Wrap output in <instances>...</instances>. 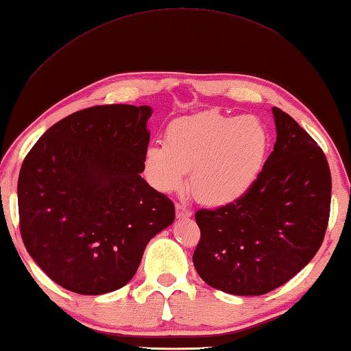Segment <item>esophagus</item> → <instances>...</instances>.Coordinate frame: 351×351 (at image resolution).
<instances>
[{"mask_svg":"<svg viewBox=\"0 0 351 351\" xmlns=\"http://www.w3.org/2000/svg\"><path fill=\"white\" fill-rule=\"evenodd\" d=\"M176 215H177V218H189L192 215V210H189L186 206L177 203L176 204Z\"/></svg>","mask_w":351,"mask_h":351,"instance_id":"obj_1","label":"esophagus"}]
</instances>
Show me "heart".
Segmentation results:
<instances>
[{
	"label": "heart",
	"mask_w": 351,
	"mask_h": 351,
	"mask_svg": "<svg viewBox=\"0 0 351 351\" xmlns=\"http://www.w3.org/2000/svg\"><path fill=\"white\" fill-rule=\"evenodd\" d=\"M269 132L253 115L227 117L209 110L171 121L165 144L144 153V173L163 194L189 189L199 203L232 204L259 180L269 153Z\"/></svg>",
	"instance_id": "heart-1"
}]
</instances>
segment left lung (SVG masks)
<instances>
[{
    "label": "left lung",
    "mask_w": 351,
    "mask_h": 351,
    "mask_svg": "<svg viewBox=\"0 0 351 351\" xmlns=\"http://www.w3.org/2000/svg\"><path fill=\"white\" fill-rule=\"evenodd\" d=\"M277 139L259 180L238 202L202 209L192 256L198 276L233 295H263L291 280L323 244L332 177L317 142L273 107Z\"/></svg>",
    "instance_id": "obj_1"
}]
</instances>
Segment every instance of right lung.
Here are the masks:
<instances>
[{
  "label": "right lung",
  "instance_id": "right-lung-1",
  "mask_svg": "<svg viewBox=\"0 0 351 351\" xmlns=\"http://www.w3.org/2000/svg\"><path fill=\"white\" fill-rule=\"evenodd\" d=\"M149 106L89 107L40 136L18 178L28 254L62 288L101 295L132 280L149 239L174 223L141 173Z\"/></svg>",
  "mask_w": 351,
  "mask_h": 351
}]
</instances>
